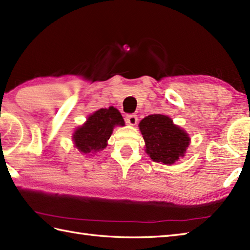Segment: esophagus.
Wrapping results in <instances>:
<instances>
[{"label": "esophagus", "instance_id": "34e87169", "mask_svg": "<svg viewBox=\"0 0 250 250\" xmlns=\"http://www.w3.org/2000/svg\"><path fill=\"white\" fill-rule=\"evenodd\" d=\"M137 120H139V119H137V116L135 114H129V115H126V117H125L126 124H129L131 125H136Z\"/></svg>", "mask_w": 250, "mask_h": 250}]
</instances>
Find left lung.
<instances>
[{
	"label": "left lung",
	"instance_id": "left-lung-1",
	"mask_svg": "<svg viewBox=\"0 0 250 250\" xmlns=\"http://www.w3.org/2000/svg\"><path fill=\"white\" fill-rule=\"evenodd\" d=\"M146 143V152L156 162L173 164L184 157L190 139L186 132L173 124L167 116L155 114L140 122Z\"/></svg>",
	"mask_w": 250,
	"mask_h": 250
}]
</instances>
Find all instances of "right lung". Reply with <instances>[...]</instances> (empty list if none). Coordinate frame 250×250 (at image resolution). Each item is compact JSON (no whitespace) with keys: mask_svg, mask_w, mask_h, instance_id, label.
<instances>
[{"mask_svg":"<svg viewBox=\"0 0 250 250\" xmlns=\"http://www.w3.org/2000/svg\"><path fill=\"white\" fill-rule=\"evenodd\" d=\"M115 125H125L118 110L114 107L97 110L74 133L73 140L77 149L89 156L102 151L107 146Z\"/></svg>","mask_w":250,"mask_h":250,"instance_id":"add662e5","label":"right lung"}]
</instances>
